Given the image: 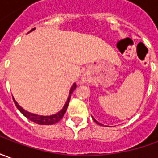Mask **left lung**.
<instances>
[{
	"label": "left lung",
	"mask_w": 158,
	"mask_h": 158,
	"mask_svg": "<svg viewBox=\"0 0 158 158\" xmlns=\"http://www.w3.org/2000/svg\"><path fill=\"white\" fill-rule=\"evenodd\" d=\"M93 119H94V122H95L96 123H98V124H99V125H101V123H98V122H97V121H96V120H95V119H94V118H93Z\"/></svg>",
	"instance_id": "8db88e82"
}]
</instances>
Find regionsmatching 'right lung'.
<instances>
[{
  "instance_id": "right-lung-1",
  "label": "right lung",
  "mask_w": 158,
  "mask_h": 158,
  "mask_svg": "<svg viewBox=\"0 0 158 158\" xmlns=\"http://www.w3.org/2000/svg\"><path fill=\"white\" fill-rule=\"evenodd\" d=\"M35 30V28L34 29H32V30H30V32H31L32 30ZM76 89V84L74 83L73 85V86H72V88L70 90V94H69L68 96V99H67V101H66V103H65V105L63 107V109L61 111H59L58 113H57L56 114H53V115H50V116H42V115H37V114H31V113H29V112L25 111L24 109H23L21 106L17 104V102L15 101V99L13 98V100H14L15 104V106L16 107L18 108V110H19L23 115H24L27 119H29L30 120L31 122H34V123H37V124H41V125H52V124H55V123H57V122H59L61 119L63 118V116L64 115V114H65V112H66V109H67V107H68L69 105V102H70V99H71V95H72V94H73V92L74 90Z\"/></svg>"
}]
</instances>
